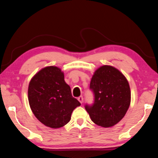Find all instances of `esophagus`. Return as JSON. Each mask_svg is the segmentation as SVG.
Returning <instances> with one entry per match:
<instances>
[{
	"mask_svg": "<svg viewBox=\"0 0 158 158\" xmlns=\"http://www.w3.org/2000/svg\"><path fill=\"white\" fill-rule=\"evenodd\" d=\"M77 100H78L79 101V102L82 104L83 103V101H84V98L82 97V96H79V97L77 98Z\"/></svg>",
	"mask_w": 158,
	"mask_h": 158,
	"instance_id": "34e87169",
	"label": "esophagus"
}]
</instances>
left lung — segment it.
I'll use <instances>...</instances> for the list:
<instances>
[{
  "label": "left lung",
  "instance_id": "left-lung-1",
  "mask_svg": "<svg viewBox=\"0 0 158 158\" xmlns=\"http://www.w3.org/2000/svg\"><path fill=\"white\" fill-rule=\"evenodd\" d=\"M90 89L94 93L95 102L85 108L91 121L102 127L121 121L131 102L130 85L123 74L113 66H101L93 74Z\"/></svg>",
  "mask_w": 158,
  "mask_h": 158
}]
</instances>
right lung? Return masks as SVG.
Returning <instances> with one entry per match:
<instances>
[{
	"label": "right lung",
	"mask_w": 158,
	"mask_h": 158,
	"mask_svg": "<svg viewBox=\"0 0 158 158\" xmlns=\"http://www.w3.org/2000/svg\"><path fill=\"white\" fill-rule=\"evenodd\" d=\"M28 98L37 120L53 129L65 125L74 109L81 105L72 95L64 79V73L56 66L41 69L29 82Z\"/></svg>",
	"instance_id": "1"
}]
</instances>
